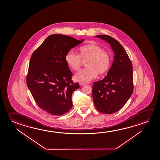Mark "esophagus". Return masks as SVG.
I'll list each match as a JSON object with an SVG mask.
<instances>
[{
    "instance_id": "esophagus-1",
    "label": "esophagus",
    "mask_w": 160,
    "mask_h": 160,
    "mask_svg": "<svg viewBox=\"0 0 160 160\" xmlns=\"http://www.w3.org/2000/svg\"><path fill=\"white\" fill-rule=\"evenodd\" d=\"M79 85L81 87V86H83L84 85H85V84L83 83V82H79Z\"/></svg>"
}]
</instances>
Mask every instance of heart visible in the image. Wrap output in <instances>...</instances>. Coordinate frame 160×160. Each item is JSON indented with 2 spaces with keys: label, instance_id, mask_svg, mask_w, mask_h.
Here are the masks:
<instances>
[{
  "label": "heart",
  "instance_id": "heart-1",
  "mask_svg": "<svg viewBox=\"0 0 160 160\" xmlns=\"http://www.w3.org/2000/svg\"><path fill=\"white\" fill-rule=\"evenodd\" d=\"M65 60L73 70H78L83 61H86L87 68L78 72L75 79L87 82L95 78L98 73L102 75L108 71L111 64V56L99 45L90 43L79 48V55L72 51H68L65 56Z\"/></svg>",
  "mask_w": 160,
  "mask_h": 160
}]
</instances>
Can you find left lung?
Listing matches in <instances>:
<instances>
[{
	"mask_svg": "<svg viewBox=\"0 0 160 160\" xmlns=\"http://www.w3.org/2000/svg\"><path fill=\"white\" fill-rule=\"evenodd\" d=\"M95 37L110 44L114 56L107 75L102 80L93 83V101L100 112L113 114L126 104L133 92V66L126 50L118 41L108 35Z\"/></svg>",
	"mask_w": 160,
	"mask_h": 160,
	"instance_id": "1",
	"label": "left lung"
}]
</instances>
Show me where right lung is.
Returning a JSON list of instances; mask_svg holds the SVG:
<instances>
[{
  "instance_id": "1",
  "label": "right lung",
  "mask_w": 160,
  "mask_h": 160,
  "mask_svg": "<svg viewBox=\"0 0 160 160\" xmlns=\"http://www.w3.org/2000/svg\"><path fill=\"white\" fill-rule=\"evenodd\" d=\"M84 41L52 34L32 53L27 85L38 106L47 113L62 115L72 107V94L80 86L71 80L72 73L65 56Z\"/></svg>"
}]
</instances>
